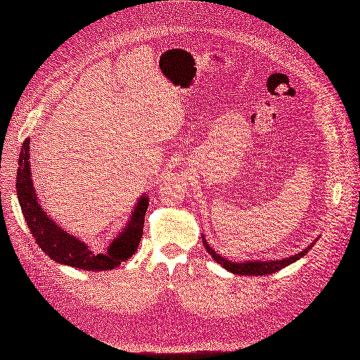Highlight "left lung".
I'll return each instance as SVG.
<instances>
[{"instance_id":"left-lung-1","label":"left lung","mask_w":360,"mask_h":360,"mask_svg":"<svg viewBox=\"0 0 360 360\" xmlns=\"http://www.w3.org/2000/svg\"><path fill=\"white\" fill-rule=\"evenodd\" d=\"M203 238V237H202ZM316 242V240H315ZM315 242L311 245V246H307L303 252H300V253H296V255H293V256H290V258H285V259H280V261H271V262H264V261H261V262H231V261H227V259H224L222 258V256H219L217 252H214L210 246H208V243L205 242V238H203V245H205V249H207V252L212 256V258L219 264V265H222L224 266L226 269H229L230 272H233V274H238V276H266V274H272V272H276V271H278V269H283L284 266H287V265H290V264H293L295 261H297L299 258H302V256L304 255V253H307L309 252V249L315 245Z\"/></svg>"}]
</instances>
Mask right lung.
<instances>
[{
  "label": "right lung",
  "instance_id": "add662e5",
  "mask_svg": "<svg viewBox=\"0 0 360 360\" xmlns=\"http://www.w3.org/2000/svg\"><path fill=\"white\" fill-rule=\"evenodd\" d=\"M19 157L15 177L17 198H19L20 208L32 237L51 259L86 271H107L114 269L120 262L127 261L138 250L143 233V217L148 210V199L145 196L139 199L127 227L111 243L107 253H95L83 242L77 240L75 236L60 229L42 211L30 180L27 161L29 139L23 142Z\"/></svg>",
  "mask_w": 360,
  "mask_h": 360
}]
</instances>
